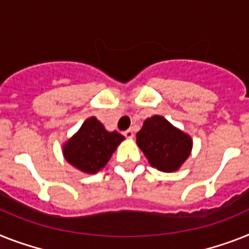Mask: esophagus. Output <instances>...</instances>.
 <instances>
[{
  "label": "esophagus",
  "mask_w": 249,
  "mask_h": 249,
  "mask_svg": "<svg viewBox=\"0 0 249 249\" xmlns=\"http://www.w3.org/2000/svg\"><path fill=\"white\" fill-rule=\"evenodd\" d=\"M123 135H124V137H127V139H132L133 137L132 129H126V131L123 132Z\"/></svg>",
  "instance_id": "obj_1"
}]
</instances>
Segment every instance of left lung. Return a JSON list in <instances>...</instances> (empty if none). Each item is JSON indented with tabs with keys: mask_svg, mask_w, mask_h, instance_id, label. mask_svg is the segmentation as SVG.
Here are the masks:
<instances>
[{
	"mask_svg": "<svg viewBox=\"0 0 249 249\" xmlns=\"http://www.w3.org/2000/svg\"><path fill=\"white\" fill-rule=\"evenodd\" d=\"M136 137L137 145L146 155L149 163L163 172L178 169L192 149L191 137L160 116L145 121Z\"/></svg>",
	"mask_w": 249,
	"mask_h": 249,
	"instance_id": "left-lung-1",
	"label": "left lung"
}]
</instances>
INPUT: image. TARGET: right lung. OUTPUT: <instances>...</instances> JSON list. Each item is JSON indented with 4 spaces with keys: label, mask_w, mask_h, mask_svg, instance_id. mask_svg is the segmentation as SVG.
I'll return each mask as SVG.
<instances>
[{
    "label": "right lung",
    "mask_w": 249,
    "mask_h": 249,
    "mask_svg": "<svg viewBox=\"0 0 249 249\" xmlns=\"http://www.w3.org/2000/svg\"><path fill=\"white\" fill-rule=\"evenodd\" d=\"M124 137L118 132H108L95 117L83 123L63 147L66 160L85 173H96L108 163L113 151Z\"/></svg>",
    "instance_id": "add662e5"
}]
</instances>
